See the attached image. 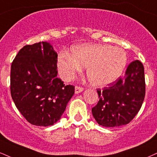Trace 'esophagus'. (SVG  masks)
I'll return each mask as SVG.
<instances>
[{
  "instance_id": "esophagus-1",
  "label": "esophagus",
  "mask_w": 157,
  "mask_h": 157,
  "mask_svg": "<svg viewBox=\"0 0 157 157\" xmlns=\"http://www.w3.org/2000/svg\"><path fill=\"white\" fill-rule=\"evenodd\" d=\"M83 90V88L80 86H75V94H79Z\"/></svg>"
}]
</instances>
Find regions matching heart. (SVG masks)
<instances>
[{
  "label": "heart",
  "mask_w": 157,
  "mask_h": 157,
  "mask_svg": "<svg viewBox=\"0 0 157 157\" xmlns=\"http://www.w3.org/2000/svg\"><path fill=\"white\" fill-rule=\"evenodd\" d=\"M127 63L125 51L107 44H82L71 49V55L60 54L58 69L62 78L69 81L87 67V76L94 86L113 83L121 75Z\"/></svg>",
  "instance_id": "1"
}]
</instances>
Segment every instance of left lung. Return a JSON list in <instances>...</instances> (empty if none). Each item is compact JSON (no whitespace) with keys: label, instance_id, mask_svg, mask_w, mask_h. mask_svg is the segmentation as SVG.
Masks as SVG:
<instances>
[{"label":"left lung","instance_id":"8db88e82","mask_svg":"<svg viewBox=\"0 0 157 157\" xmlns=\"http://www.w3.org/2000/svg\"><path fill=\"white\" fill-rule=\"evenodd\" d=\"M99 100L92 108L99 125L116 127L129 124L141 108L145 94L144 67L138 60L128 66L124 77L97 89Z\"/></svg>","mask_w":157,"mask_h":157}]
</instances>
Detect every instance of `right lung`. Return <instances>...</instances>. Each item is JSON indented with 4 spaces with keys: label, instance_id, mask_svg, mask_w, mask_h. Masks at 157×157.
<instances>
[{
    "label": "right lung",
    "instance_id": "1",
    "mask_svg": "<svg viewBox=\"0 0 157 157\" xmlns=\"http://www.w3.org/2000/svg\"><path fill=\"white\" fill-rule=\"evenodd\" d=\"M58 54L46 41L25 45L11 66V95L23 117L35 126L53 125L75 94L58 78Z\"/></svg>",
    "mask_w": 157,
    "mask_h": 157
}]
</instances>
